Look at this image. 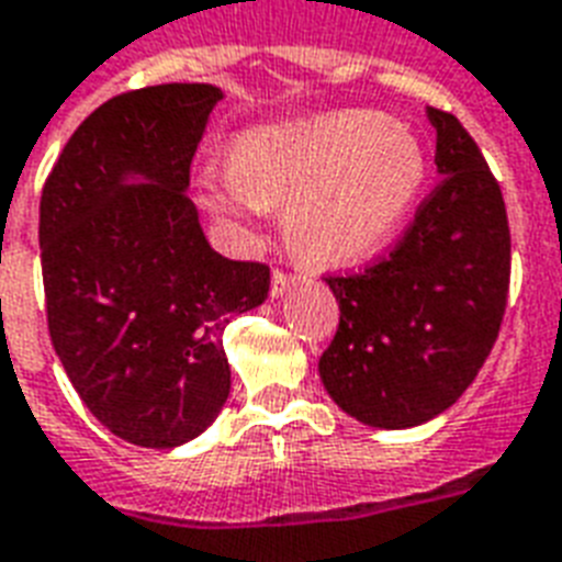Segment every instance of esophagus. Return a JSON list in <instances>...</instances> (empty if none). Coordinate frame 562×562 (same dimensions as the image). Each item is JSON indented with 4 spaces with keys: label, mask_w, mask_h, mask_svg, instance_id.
Masks as SVG:
<instances>
[{
    "label": "esophagus",
    "mask_w": 562,
    "mask_h": 562,
    "mask_svg": "<svg viewBox=\"0 0 562 562\" xmlns=\"http://www.w3.org/2000/svg\"><path fill=\"white\" fill-rule=\"evenodd\" d=\"M295 281H299V278L295 276H286V272H272V295H284L286 290H290V286H295Z\"/></svg>",
    "instance_id": "obj_1"
}]
</instances>
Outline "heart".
Segmentation results:
<instances>
[{
	"label": "heart",
	"mask_w": 562,
	"mask_h": 562,
	"mask_svg": "<svg viewBox=\"0 0 562 562\" xmlns=\"http://www.w3.org/2000/svg\"><path fill=\"white\" fill-rule=\"evenodd\" d=\"M428 155L411 125L378 111H330L243 132L232 167L199 176L202 204L251 237L269 207L286 204L293 249L316 263L378 251L411 216Z\"/></svg>",
	"instance_id": "obj_1"
}]
</instances>
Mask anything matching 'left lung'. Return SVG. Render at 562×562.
Listing matches in <instances>:
<instances>
[{
    "label": "left lung",
    "instance_id": "1",
    "mask_svg": "<svg viewBox=\"0 0 562 562\" xmlns=\"http://www.w3.org/2000/svg\"><path fill=\"white\" fill-rule=\"evenodd\" d=\"M439 184L386 258L330 276L340 328L319 378L340 411L369 428L430 422L475 381L502 328L510 228L502 187L458 116L428 108Z\"/></svg>",
    "mask_w": 562,
    "mask_h": 562
}]
</instances>
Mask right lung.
<instances>
[{
    "label": "right lung",
    "mask_w": 562,
    "mask_h": 562,
    "mask_svg": "<svg viewBox=\"0 0 562 562\" xmlns=\"http://www.w3.org/2000/svg\"><path fill=\"white\" fill-rule=\"evenodd\" d=\"M213 85L114 95L69 137L41 195L46 319L64 372L114 437L176 448L232 390L222 330L267 302L263 263L222 258L187 195Z\"/></svg>",
    "instance_id": "1"
}]
</instances>
